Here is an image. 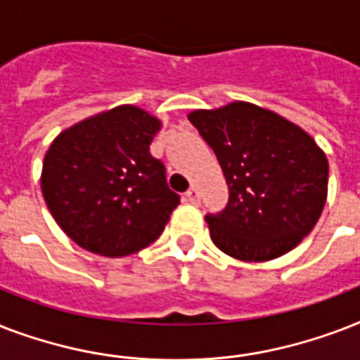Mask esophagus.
Returning a JSON list of instances; mask_svg holds the SVG:
<instances>
[{"instance_id":"34e87169","label":"esophagus","mask_w":360,"mask_h":360,"mask_svg":"<svg viewBox=\"0 0 360 360\" xmlns=\"http://www.w3.org/2000/svg\"><path fill=\"white\" fill-rule=\"evenodd\" d=\"M186 198H188V202L192 203L200 202V192H198L196 186H191V188L186 191Z\"/></svg>"}]
</instances>
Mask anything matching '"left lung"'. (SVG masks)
<instances>
[{
    "label": "left lung",
    "instance_id": "1",
    "mask_svg": "<svg viewBox=\"0 0 360 360\" xmlns=\"http://www.w3.org/2000/svg\"><path fill=\"white\" fill-rule=\"evenodd\" d=\"M188 121L214 151L230 188L224 211L205 217L217 248L240 262H269L295 248L327 200L329 162L312 136L243 101L194 110Z\"/></svg>",
    "mask_w": 360,
    "mask_h": 360
}]
</instances>
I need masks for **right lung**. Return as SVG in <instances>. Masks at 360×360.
Instances as JSON below:
<instances>
[{
  "mask_svg": "<svg viewBox=\"0 0 360 360\" xmlns=\"http://www.w3.org/2000/svg\"><path fill=\"white\" fill-rule=\"evenodd\" d=\"M160 121L123 104L63 130L44 155L41 188L59 228L106 257L134 254L158 239L179 194L149 153Z\"/></svg>",
  "mask_w": 360,
  "mask_h": 360,
  "instance_id": "obj_1",
  "label": "right lung"
}]
</instances>
